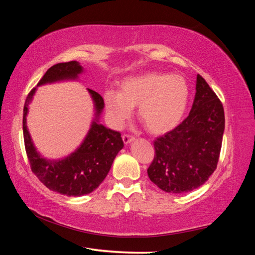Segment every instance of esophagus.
<instances>
[{
    "mask_svg": "<svg viewBox=\"0 0 255 255\" xmlns=\"http://www.w3.org/2000/svg\"><path fill=\"white\" fill-rule=\"evenodd\" d=\"M123 139H124V143L127 145V144L130 143V141L133 140V137L131 135H129V133H124Z\"/></svg>",
    "mask_w": 255,
    "mask_h": 255,
    "instance_id": "esophagus-1",
    "label": "esophagus"
}]
</instances>
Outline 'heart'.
Listing matches in <instances>:
<instances>
[{"mask_svg": "<svg viewBox=\"0 0 255 255\" xmlns=\"http://www.w3.org/2000/svg\"><path fill=\"white\" fill-rule=\"evenodd\" d=\"M108 120L122 128L138 106V117L148 131L163 133L178 126L187 110L189 86L181 75L148 72L128 76L103 93Z\"/></svg>", "mask_w": 255, "mask_h": 255, "instance_id": "heart-1", "label": "heart"}]
</instances>
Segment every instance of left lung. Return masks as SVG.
I'll return each instance as SVG.
<instances>
[{"label": "left lung", "mask_w": 255, "mask_h": 255, "mask_svg": "<svg viewBox=\"0 0 255 255\" xmlns=\"http://www.w3.org/2000/svg\"><path fill=\"white\" fill-rule=\"evenodd\" d=\"M225 115L223 103L197 76L191 111L179 126L154 140L148 178L165 192L192 191L214 173L221 154Z\"/></svg>", "instance_id": "obj_1"}]
</instances>
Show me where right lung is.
<instances>
[{
    "mask_svg": "<svg viewBox=\"0 0 255 255\" xmlns=\"http://www.w3.org/2000/svg\"><path fill=\"white\" fill-rule=\"evenodd\" d=\"M81 72L82 66L75 60L56 64L48 68L38 85L60 80L76 79ZM34 91L36 88L29 92L25 99L22 122L24 147L31 171L47 188L55 192L68 197L88 195L105 180L115 157L124 147L122 133L108 129L99 124L98 120H94L88 136L77 150L60 161H47L34 148L25 122L28 105L31 101ZM89 92L94 101L98 117L105 107V102L98 92L90 89Z\"/></svg>",
    "mask_w": 255,
    "mask_h": 255,
    "instance_id": "obj_1",
    "label": "right lung"
}]
</instances>
